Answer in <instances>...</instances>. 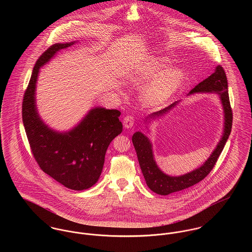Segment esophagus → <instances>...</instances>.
<instances>
[{
    "mask_svg": "<svg viewBox=\"0 0 252 252\" xmlns=\"http://www.w3.org/2000/svg\"><path fill=\"white\" fill-rule=\"evenodd\" d=\"M134 123H135V117L132 116V115H126L124 117V120H123V125L125 128L129 129V128H132L134 126Z\"/></svg>",
    "mask_w": 252,
    "mask_h": 252,
    "instance_id": "esophagus-1",
    "label": "esophagus"
}]
</instances>
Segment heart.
<instances>
[{"instance_id":"b5f03b06","label":"heart","mask_w":252,"mask_h":252,"mask_svg":"<svg viewBox=\"0 0 252 252\" xmlns=\"http://www.w3.org/2000/svg\"><path fill=\"white\" fill-rule=\"evenodd\" d=\"M170 61L167 57H154L147 69V75L154 76L165 70ZM184 73L179 68L169 69L156 76L143 90L144 102L155 106L167 101L180 86Z\"/></svg>"}]
</instances>
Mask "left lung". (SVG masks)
I'll list each match as a JSON object with an SVG mask.
<instances>
[{"label":"left lung","instance_id":"1","mask_svg":"<svg viewBox=\"0 0 252 252\" xmlns=\"http://www.w3.org/2000/svg\"><path fill=\"white\" fill-rule=\"evenodd\" d=\"M194 93H216L219 95L223 111H224V131L220 142L216 145V149L209 157V159L200 168L187 173L180 177H171L164 174L157 166L152 151V145L146 136L142 132H136L132 137V142L135 146L138 160L144 175V180L147 186L153 192L159 195H169L174 192L186 189L201 180H204L213 170L216 161L222 152L224 145L226 144L232 129L233 113L230 105L229 94H228V82L226 73L221 66H217L216 71L208 78L197 84L189 94ZM179 104L178 102L173 103L167 108H163L157 112H153L149 115V118L159 117ZM148 118V117H147ZM146 118V119H147Z\"/></svg>","mask_w":252,"mask_h":252}]
</instances>
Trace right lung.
<instances>
[{"label": "right lung", "instance_id": "add662e5", "mask_svg": "<svg viewBox=\"0 0 252 252\" xmlns=\"http://www.w3.org/2000/svg\"><path fill=\"white\" fill-rule=\"evenodd\" d=\"M74 42L55 43L36 60L22 103V119L32 153L39 168L72 190L93 186L101 176L105 155L111 141L122 132L117 109L96 107L77 126L60 133L40 119L36 106V78L40 67L59 50Z\"/></svg>", "mask_w": 252, "mask_h": 252}]
</instances>
